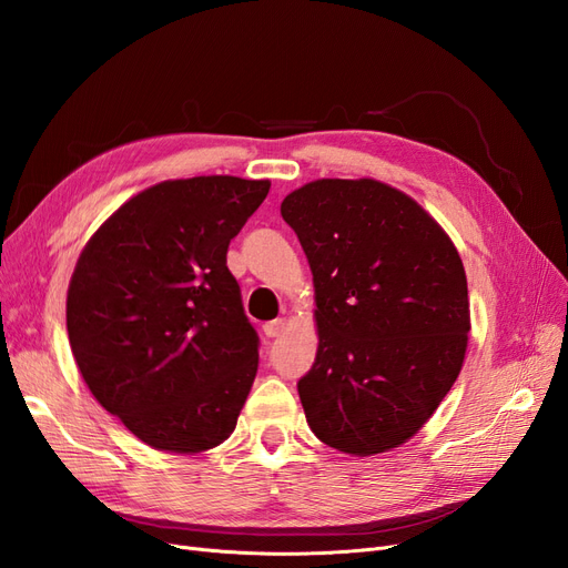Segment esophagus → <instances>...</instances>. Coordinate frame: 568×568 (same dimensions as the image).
Returning a JSON list of instances; mask_svg holds the SVG:
<instances>
[{
	"instance_id": "esophagus-1",
	"label": "esophagus",
	"mask_w": 568,
	"mask_h": 568,
	"mask_svg": "<svg viewBox=\"0 0 568 568\" xmlns=\"http://www.w3.org/2000/svg\"><path fill=\"white\" fill-rule=\"evenodd\" d=\"M284 326H286V320H272V322H265L263 324V332H265V336L267 338H277V336H282V332H284Z\"/></svg>"
}]
</instances>
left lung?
<instances>
[{"label":"left lung","instance_id":"8db88e82","mask_svg":"<svg viewBox=\"0 0 568 568\" xmlns=\"http://www.w3.org/2000/svg\"><path fill=\"white\" fill-rule=\"evenodd\" d=\"M315 284L317 357L298 395L341 453L398 448L434 415L467 353L462 257L422 205L376 180H315L282 201Z\"/></svg>","mask_w":568,"mask_h":568}]
</instances>
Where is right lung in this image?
Instances as JSON below:
<instances>
[{"label":"right lung","instance_id":"right-lung-1","mask_svg":"<svg viewBox=\"0 0 568 568\" xmlns=\"http://www.w3.org/2000/svg\"><path fill=\"white\" fill-rule=\"evenodd\" d=\"M267 180H168L97 230L68 286L65 326L84 384L146 445L203 453L227 440L257 372L227 248Z\"/></svg>","mask_w":568,"mask_h":568}]
</instances>
